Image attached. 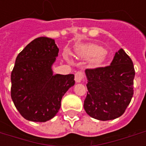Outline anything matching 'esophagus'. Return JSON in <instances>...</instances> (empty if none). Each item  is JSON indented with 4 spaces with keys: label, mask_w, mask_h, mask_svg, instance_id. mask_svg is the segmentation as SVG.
Returning a JSON list of instances; mask_svg holds the SVG:
<instances>
[{
    "label": "esophagus",
    "mask_w": 146,
    "mask_h": 146,
    "mask_svg": "<svg viewBox=\"0 0 146 146\" xmlns=\"http://www.w3.org/2000/svg\"><path fill=\"white\" fill-rule=\"evenodd\" d=\"M84 74L81 71H78L77 73H76L75 74V81L76 83H80L84 80Z\"/></svg>",
    "instance_id": "esophagus-1"
}]
</instances>
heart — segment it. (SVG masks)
Returning a JSON list of instances; mask_svg holds the SVG:
<instances>
[{
  "label": "heart",
  "mask_w": 146,
  "mask_h": 146,
  "mask_svg": "<svg viewBox=\"0 0 146 146\" xmlns=\"http://www.w3.org/2000/svg\"><path fill=\"white\" fill-rule=\"evenodd\" d=\"M77 54L81 57L90 58L89 63L93 67L99 66L106 58V51L101 46L95 44L84 45L77 50Z\"/></svg>",
  "instance_id": "b5f03b06"
}]
</instances>
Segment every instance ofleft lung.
Returning <instances> with one entry per match:
<instances>
[{"label":"left lung","instance_id":"left-lung-1","mask_svg":"<svg viewBox=\"0 0 146 146\" xmlns=\"http://www.w3.org/2000/svg\"><path fill=\"white\" fill-rule=\"evenodd\" d=\"M88 95L84 108L92 118L110 120L123 115L134 90V65L122 48L116 52L110 66L86 70Z\"/></svg>","mask_w":146,"mask_h":146}]
</instances>
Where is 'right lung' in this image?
Instances as JSON below:
<instances>
[{"instance_id": "obj_1", "label": "right lung", "mask_w": 146, "mask_h": 146, "mask_svg": "<svg viewBox=\"0 0 146 146\" xmlns=\"http://www.w3.org/2000/svg\"><path fill=\"white\" fill-rule=\"evenodd\" d=\"M58 51L54 39L41 36L27 44L15 59L11 75V99L27 120L52 119L63 95L75 84L73 74L53 73Z\"/></svg>"}]
</instances>
